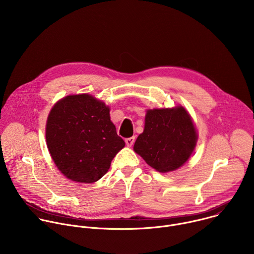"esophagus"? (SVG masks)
Instances as JSON below:
<instances>
[{
    "label": "esophagus",
    "mask_w": 254,
    "mask_h": 254,
    "mask_svg": "<svg viewBox=\"0 0 254 254\" xmlns=\"http://www.w3.org/2000/svg\"><path fill=\"white\" fill-rule=\"evenodd\" d=\"M134 139H135V137L134 136H131V137H127V138H126L125 139V141H126V144L127 147H131L132 144H133V142H134Z\"/></svg>",
    "instance_id": "obj_1"
}]
</instances>
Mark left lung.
I'll list each match as a JSON object with an SVG mask.
<instances>
[{"mask_svg": "<svg viewBox=\"0 0 254 254\" xmlns=\"http://www.w3.org/2000/svg\"><path fill=\"white\" fill-rule=\"evenodd\" d=\"M196 141V128L184 107L150 110L133 150L149 166L167 173L186 163Z\"/></svg>", "mask_w": 254, "mask_h": 254, "instance_id": "left-lung-1", "label": "left lung"}]
</instances>
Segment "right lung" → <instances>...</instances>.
Instances as JSON below:
<instances>
[{"label": "right lung", "mask_w": 254, "mask_h": 254, "mask_svg": "<svg viewBox=\"0 0 254 254\" xmlns=\"http://www.w3.org/2000/svg\"><path fill=\"white\" fill-rule=\"evenodd\" d=\"M46 141L59 171L79 183L98 181L125 147L111 121L110 108L89 94L68 95L53 106Z\"/></svg>", "instance_id": "right-lung-1"}]
</instances>
